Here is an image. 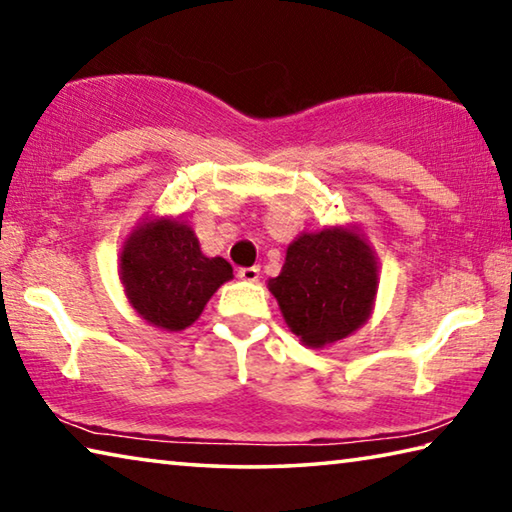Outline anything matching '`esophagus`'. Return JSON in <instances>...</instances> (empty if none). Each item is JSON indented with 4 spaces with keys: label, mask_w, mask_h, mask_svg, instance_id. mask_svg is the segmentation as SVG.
Masks as SVG:
<instances>
[{
    "label": "esophagus",
    "mask_w": 512,
    "mask_h": 512,
    "mask_svg": "<svg viewBox=\"0 0 512 512\" xmlns=\"http://www.w3.org/2000/svg\"><path fill=\"white\" fill-rule=\"evenodd\" d=\"M239 280L244 282H257L259 280V268L257 266H248V268H239Z\"/></svg>",
    "instance_id": "esophagus-1"
}]
</instances>
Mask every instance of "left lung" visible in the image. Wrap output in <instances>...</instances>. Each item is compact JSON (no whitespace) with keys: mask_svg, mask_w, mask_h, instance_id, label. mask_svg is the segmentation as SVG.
<instances>
[{"mask_svg":"<svg viewBox=\"0 0 512 512\" xmlns=\"http://www.w3.org/2000/svg\"><path fill=\"white\" fill-rule=\"evenodd\" d=\"M379 287L377 259L357 228L302 232L282 273L268 280L284 320L309 348L350 336L370 318Z\"/></svg>","mask_w":512,"mask_h":512,"instance_id":"8db88e82","label":"left lung"}]
</instances>
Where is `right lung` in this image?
I'll list each match as a JSON object with an SVG mask.
<instances>
[{
	"label": "right lung",
	"mask_w": 512,
	"mask_h": 512,
	"mask_svg": "<svg viewBox=\"0 0 512 512\" xmlns=\"http://www.w3.org/2000/svg\"><path fill=\"white\" fill-rule=\"evenodd\" d=\"M119 280L146 323L180 332L203 314L214 291L232 280V266L223 257L203 255L185 221L162 216L144 219L124 241Z\"/></svg>",
	"instance_id": "obj_1"
}]
</instances>
